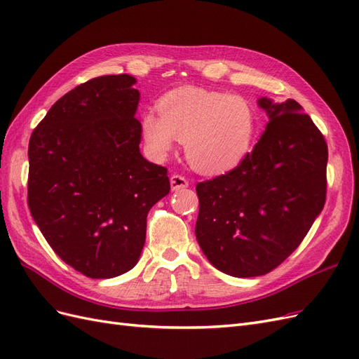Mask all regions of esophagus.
<instances>
[{
  "instance_id": "esophagus-1",
  "label": "esophagus",
  "mask_w": 359,
  "mask_h": 359,
  "mask_svg": "<svg viewBox=\"0 0 359 359\" xmlns=\"http://www.w3.org/2000/svg\"><path fill=\"white\" fill-rule=\"evenodd\" d=\"M186 187H189V181L182 175H172L170 177V189L173 191H178L181 189H186Z\"/></svg>"
}]
</instances>
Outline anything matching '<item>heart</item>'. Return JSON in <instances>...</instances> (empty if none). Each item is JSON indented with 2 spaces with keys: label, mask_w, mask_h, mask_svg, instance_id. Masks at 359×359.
<instances>
[{
  "label": "heart",
  "mask_w": 359,
  "mask_h": 359,
  "mask_svg": "<svg viewBox=\"0 0 359 359\" xmlns=\"http://www.w3.org/2000/svg\"><path fill=\"white\" fill-rule=\"evenodd\" d=\"M158 112L144 114L140 128L149 154L166 158L177 140L186 142V157L206 175L235 169L250 153L257 116L243 97L181 86L158 102Z\"/></svg>",
  "instance_id": "b5f03b06"
}]
</instances>
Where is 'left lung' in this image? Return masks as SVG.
<instances>
[{
	"label": "left lung",
	"instance_id": "8db88e82",
	"mask_svg": "<svg viewBox=\"0 0 359 359\" xmlns=\"http://www.w3.org/2000/svg\"><path fill=\"white\" fill-rule=\"evenodd\" d=\"M269 123L252 153L196 186V238L224 274L264 276L289 257L327 198L328 147L295 100H257Z\"/></svg>",
	"mask_w": 359,
	"mask_h": 359
}]
</instances>
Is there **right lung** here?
Masks as SVG:
<instances>
[{
	"label": "right lung",
	"mask_w": 359,
	"mask_h": 359,
	"mask_svg": "<svg viewBox=\"0 0 359 359\" xmlns=\"http://www.w3.org/2000/svg\"><path fill=\"white\" fill-rule=\"evenodd\" d=\"M130 74L81 83L29 137L28 206L64 262L91 278L132 269L147 215L170 190L168 169L140 154V94Z\"/></svg>",
	"instance_id": "add662e5"
}]
</instances>
